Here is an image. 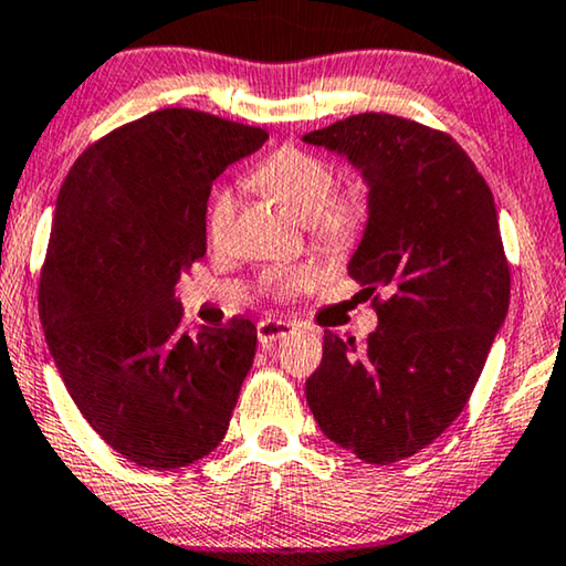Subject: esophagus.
Wrapping results in <instances>:
<instances>
[{
	"label": "esophagus",
	"mask_w": 566,
	"mask_h": 566,
	"mask_svg": "<svg viewBox=\"0 0 566 566\" xmlns=\"http://www.w3.org/2000/svg\"><path fill=\"white\" fill-rule=\"evenodd\" d=\"M292 331H294V323L272 321V317H266V321L259 323V340H261V344H264V346H272L274 340L290 336Z\"/></svg>",
	"instance_id": "esophagus-1"
}]
</instances>
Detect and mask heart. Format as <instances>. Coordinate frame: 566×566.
Segmentation results:
<instances>
[{
  "mask_svg": "<svg viewBox=\"0 0 566 566\" xmlns=\"http://www.w3.org/2000/svg\"><path fill=\"white\" fill-rule=\"evenodd\" d=\"M336 166L328 158L297 146H284L251 174V185L272 197L286 210L307 222L317 243L344 249L364 233L371 214L369 181L356 177L336 187ZM238 218V197L233 189H220L207 212V235L212 245L230 243ZM317 280L313 264L280 266L266 274V290L286 300Z\"/></svg>",
  "mask_w": 566,
  "mask_h": 566,
  "instance_id": "b5f03b06",
  "label": "heart"
}]
</instances>
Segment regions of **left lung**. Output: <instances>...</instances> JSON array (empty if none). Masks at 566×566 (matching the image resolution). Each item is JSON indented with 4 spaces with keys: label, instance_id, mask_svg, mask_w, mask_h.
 <instances>
[{
    "label": "left lung",
    "instance_id": "8db88e82",
    "mask_svg": "<svg viewBox=\"0 0 566 566\" xmlns=\"http://www.w3.org/2000/svg\"><path fill=\"white\" fill-rule=\"evenodd\" d=\"M371 187L348 274L379 317L359 348L325 331L305 395L321 431L369 464L433 443L461 416L511 302L488 181L449 133L361 113L305 135Z\"/></svg>",
    "mask_w": 566,
    "mask_h": 566
}]
</instances>
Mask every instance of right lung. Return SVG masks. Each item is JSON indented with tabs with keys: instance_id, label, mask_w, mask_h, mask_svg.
<instances>
[{
	"instance_id": "obj_1",
	"label": "right lung",
	"mask_w": 566,
	"mask_h": 566,
	"mask_svg": "<svg viewBox=\"0 0 566 566\" xmlns=\"http://www.w3.org/2000/svg\"><path fill=\"white\" fill-rule=\"evenodd\" d=\"M269 133L169 107L94 140L55 202L38 286L45 340L86 423L148 469L226 439L256 325L187 333L174 286L207 253V197Z\"/></svg>"
}]
</instances>
